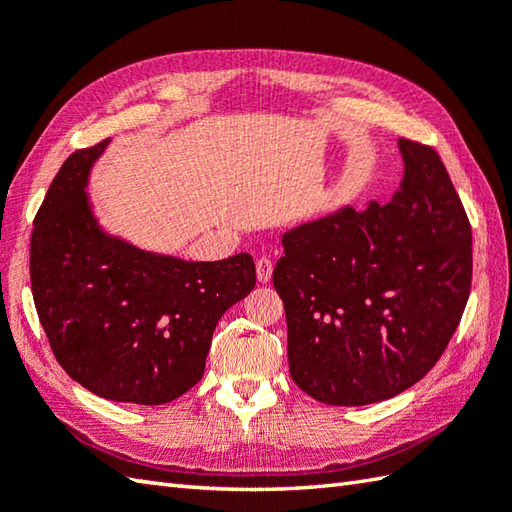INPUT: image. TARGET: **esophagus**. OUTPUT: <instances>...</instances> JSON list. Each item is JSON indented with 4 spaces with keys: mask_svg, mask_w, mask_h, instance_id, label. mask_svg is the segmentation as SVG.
I'll return each instance as SVG.
<instances>
[{
    "mask_svg": "<svg viewBox=\"0 0 512 512\" xmlns=\"http://www.w3.org/2000/svg\"><path fill=\"white\" fill-rule=\"evenodd\" d=\"M270 277H273V262H270L268 257H259L257 259V279L262 281V284H266V281H270Z\"/></svg>",
    "mask_w": 512,
    "mask_h": 512,
    "instance_id": "1",
    "label": "esophagus"
}]
</instances>
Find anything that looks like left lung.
<instances>
[{
    "label": "left lung",
    "instance_id": "8db88e82",
    "mask_svg": "<svg viewBox=\"0 0 512 512\" xmlns=\"http://www.w3.org/2000/svg\"><path fill=\"white\" fill-rule=\"evenodd\" d=\"M387 204L341 206L281 237L273 284L288 365L314 400L358 407L416 385L447 350L471 292L473 237L436 149L400 138Z\"/></svg>",
    "mask_w": 512,
    "mask_h": 512
}]
</instances>
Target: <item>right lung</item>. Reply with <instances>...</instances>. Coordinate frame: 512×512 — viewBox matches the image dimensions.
I'll return each mask as SVG.
<instances>
[{"label": "right lung", "mask_w": 512, "mask_h": 512, "mask_svg": "<svg viewBox=\"0 0 512 512\" xmlns=\"http://www.w3.org/2000/svg\"><path fill=\"white\" fill-rule=\"evenodd\" d=\"M110 140L74 151L30 237V286L61 367L92 394L165 405L204 374L217 321L255 288L248 253L184 262L107 233L88 182Z\"/></svg>", "instance_id": "1"}]
</instances>
